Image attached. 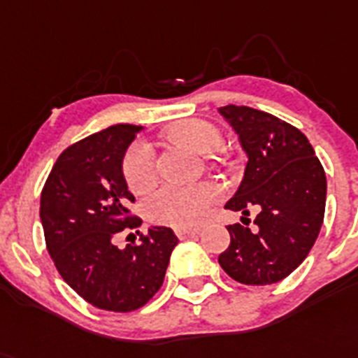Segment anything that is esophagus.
<instances>
[{
  "label": "esophagus",
  "mask_w": 358,
  "mask_h": 358,
  "mask_svg": "<svg viewBox=\"0 0 358 358\" xmlns=\"http://www.w3.org/2000/svg\"><path fill=\"white\" fill-rule=\"evenodd\" d=\"M174 233L178 238H191V236H196L200 233V227H180Z\"/></svg>",
  "instance_id": "1"
}]
</instances>
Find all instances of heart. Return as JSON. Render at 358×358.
<instances>
[{"label": "heart", "instance_id": "obj_1", "mask_svg": "<svg viewBox=\"0 0 358 358\" xmlns=\"http://www.w3.org/2000/svg\"><path fill=\"white\" fill-rule=\"evenodd\" d=\"M167 138L176 143L191 147L196 152H213L222 143L220 131L200 118H187L174 122L165 131ZM122 173L127 187L142 194L155 185L156 160L155 152L147 143L136 142L129 147L122 162ZM222 196V189L216 184L174 185L167 184L152 191L143 200V215L152 224L169 227H193L202 224L213 203Z\"/></svg>", "mask_w": 358, "mask_h": 358}]
</instances>
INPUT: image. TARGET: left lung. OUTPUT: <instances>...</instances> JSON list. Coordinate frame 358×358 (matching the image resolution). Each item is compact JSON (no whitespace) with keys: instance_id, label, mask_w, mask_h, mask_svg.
Masks as SVG:
<instances>
[{"instance_id":"obj_1","label":"left lung","mask_w":358,"mask_h":358,"mask_svg":"<svg viewBox=\"0 0 358 358\" xmlns=\"http://www.w3.org/2000/svg\"><path fill=\"white\" fill-rule=\"evenodd\" d=\"M218 110L248 156L244 178L225 207L248 216L249 207H260L255 231L227 225L231 244L218 262L240 284H275L304 262L320 233L326 173L308 138L287 122L244 105Z\"/></svg>"}]
</instances>
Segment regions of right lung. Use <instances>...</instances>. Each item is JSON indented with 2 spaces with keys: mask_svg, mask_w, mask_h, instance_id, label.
<instances>
[{
  "mask_svg": "<svg viewBox=\"0 0 358 358\" xmlns=\"http://www.w3.org/2000/svg\"><path fill=\"white\" fill-rule=\"evenodd\" d=\"M142 129L120 123L67 147L41 191L40 218L56 269L89 304L116 313L155 296L178 244L173 229L152 225L140 244L114 245L122 231L142 225L129 213L134 196L122 173L123 156Z\"/></svg>",
  "mask_w": 358,
  "mask_h": 358,
  "instance_id": "1",
  "label": "right lung"
}]
</instances>
